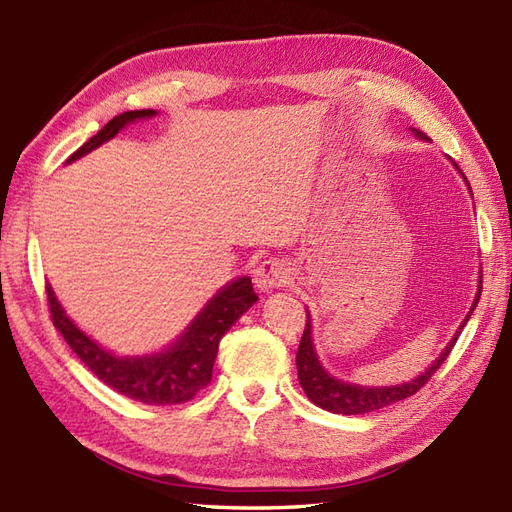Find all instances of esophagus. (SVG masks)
<instances>
[{
  "label": "esophagus",
  "instance_id": "34e87169",
  "mask_svg": "<svg viewBox=\"0 0 512 512\" xmlns=\"http://www.w3.org/2000/svg\"><path fill=\"white\" fill-rule=\"evenodd\" d=\"M289 282H291V269L280 258H269L265 263H260L254 271V284L258 291L267 293Z\"/></svg>",
  "mask_w": 512,
  "mask_h": 512
}]
</instances>
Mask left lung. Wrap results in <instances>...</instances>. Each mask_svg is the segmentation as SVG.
Returning a JSON list of instances; mask_svg holds the SVG:
<instances>
[{
	"label": "left lung",
	"instance_id": "1",
	"mask_svg": "<svg viewBox=\"0 0 512 512\" xmlns=\"http://www.w3.org/2000/svg\"><path fill=\"white\" fill-rule=\"evenodd\" d=\"M410 130H413V128H410ZM413 132H415L417 139L428 141L426 134H421L417 130H413ZM452 165H454V162H452ZM454 167H456L460 176H463V180L467 182L465 173L458 169V165H454ZM467 189L471 193L469 182H467ZM480 284H482V280L478 282V293H476V299H473L471 310L467 313L465 321L460 323V328L452 336V341L445 345V350L432 360V365L426 371H421L415 380H408V382H402V384H391V386L354 384V382L334 378L332 373L323 369L321 360L317 356V350H315V343H313V321H310V313L306 310V328H304V334H302V341H299V347H297L295 363H297L299 384H302V389L306 391L308 400L317 404V406H321V408L330 410V413L360 415V413H373V410H380L384 406H391L395 402L406 400V397H410V395H415L421 389V386L432 378V373L443 365V360L447 358V354L452 352L454 343L458 341L460 330L465 328V323L469 321L473 308H476V304H478L480 291H482Z\"/></svg>",
	"mask_w": 512,
	"mask_h": 512
}]
</instances>
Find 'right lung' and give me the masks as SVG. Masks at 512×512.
Returning <instances> with one entry per match:
<instances>
[{"mask_svg":"<svg viewBox=\"0 0 512 512\" xmlns=\"http://www.w3.org/2000/svg\"><path fill=\"white\" fill-rule=\"evenodd\" d=\"M156 115V110L121 112L95 136H91L76 154H71L65 165L91 154L93 149L106 141L115 139L130 123L152 119ZM47 299L49 310H52V321L62 334V339L69 343L71 350L99 380L134 402L147 406H169L189 402L199 389H204L210 382L219 341L234 326L236 319L258 302V295L254 293L252 278L243 276L228 282L208 299L206 306L199 310L182 334L173 339V343L162 347L160 352L143 356H119L91 339L60 306L52 284H47Z\"/></svg>","mask_w":512,"mask_h":512,"instance_id":"1","label":"right lung"}]
</instances>
